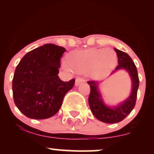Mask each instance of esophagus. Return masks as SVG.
Instances as JSON below:
<instances>
[{
  "label": "esophagus",
  "instance_id": "1",
  "mask_svg": "<svg viewBox=\"0 0 154 154\" xmlns=\"http://www.w3.org/2000/svg\"><path fill=\"white\" fill-rule=\"evenodd\" d=\"M83 81V79L81 77H77V78H76V80H75V85H78L80 84L81 82H82Z\"/></svg>",
  "mask_w": 154,
  "mask_h": 154
}]
</instances>
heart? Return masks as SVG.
<instances>
[{"label":"heart","instance_id":"heart-1","mask_svg":"<svg viewBox=\"0 0 154 154\" xmlns=\"http://www.w3.org/2000/svg\"><path fill=\"white\" fill-rule=\"evenodd\" d=\"M116 54L111 49L103 51L89 50L75 54L70 59L69 65L74 71L86 72L91 70L93 77H98L114 66ZM68 67V65L65 64Z\"/></svg>","mask_w":154,"mask_h":154}]
</instances>
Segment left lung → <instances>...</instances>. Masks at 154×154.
Instances as JSON below:
<instances>
[{
	"mask_svg": "<svg viewBox=\"0 0 154 154\" xmlns=\"http://www.w3.org/2000/svg\"><path fill=\"white\" fill-rule=\"evenodd\" d=\"M114 51H116L118 57V65L114 71L125 69L129 72L132 78V93L128 99L115 108L108 107L100 99V95L98 91V82L94 80L88 81L91 88L88 103L92 113L98 120L109 124L119 122L130 114L135 106L137 89L139 87V77L135 63L130 56L125 52L116 48H114Z\"/></svg>",
	"mask_w": 154,
	"mask_h": 154,
	"instance_id": "1",
	"label": "left lung"
}]
</instances>
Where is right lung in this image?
Segmentation results:
<instances>
[{
  "mask_svg": "<svg viewBox=\"0 0 154 154\" xmlns=\"http://www.w3.org/2000/svg\"><path fill=\"white\" fill-rule=\"evenodd\" d=\"M64 48L45 44L29 51L17 65L12 81L14 100L28 118L44 119L59 111L64 95L75 85L58 76Z\"/></svg>",
  "mask_w": 154,
  "mask_h": 154,
  "instance_id": "right-lung-1",
  "label": "right lung"
}]
</instances>
